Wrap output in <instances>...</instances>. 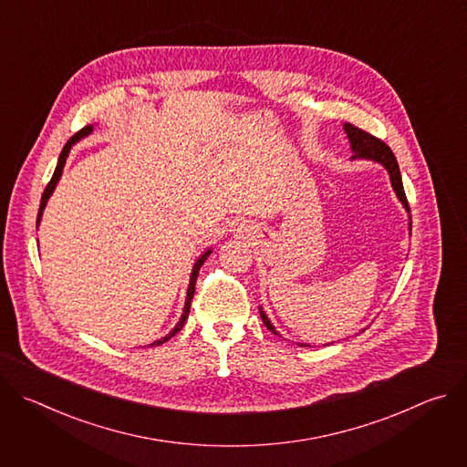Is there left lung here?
Returning a JSON list of instances; mask_svg holds the SVG:
<instances>
[{
  "label": "left lung",
  "mask_w": 467,
  "mask_h": 467,
  "mask_svg": "<svg viewBox=\"0 0 467 467\" xmlns=\"http://www.w3.org/2000/svg\"><path fill=\"white\" fill-rule=\"evenodd\" d=\"M344 130L346 135L349 139V144H351V151H353V157L351 161H371V162H377L380 164L388 175H389V182H391V188L397 195L399 202H401V205L405 207L407 213H410V207H409V202H407V195H405V188H403V179H401V171H399V164L395 161V155L391 153V150L379 139H375L373 135H369V132L351 125V123H344ZM412 231V220L409 216V233ZM258 312H260V317L264 321V325L268 327L274 335H277L279 338H283L279 335V330L274 327V323L270 321V317L265 316V312L262 310V306H258ZM332 344V342H330ZM301 348H310L308 344H297ZM328 346V344H325Z\"/></svg>",
  "instance_id": "8db88e82"
}]
</instances>
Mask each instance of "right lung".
I'll return each mask as SVG.
<instances>
[{
    "instance_id": "obj_1",
    "label": "right lung",
    "mask_w": 467,
    "mask_h": 467,
    "mask_svg": "<svg viewBox=\"0 0 467 467\" xmlns=\"http://www.w3.org/2000/svg\"><path fill=\"white\" fill-rule=\"evenodd\" d=\"M92 130H94V125H88V127H85V129H81L79 132H76V135L66 142V146L62 148V151H60V155H58V161H57V168H55V171H53V177H51V181L47 182V186H46V190H44V193H42V202H40V211H38V218H36V227H38V223H40V220H42V214H44V209H46V205H47V199L51 197V193L55 192V186L58 184V179L62 177V170H64V164H66V159H68V155H70V151H72V148L79 142V140H83V139H87L88 135H92ZM213 253V249L209 247L202 256H199L195 262H193V265H192V274H190V283H188V290H186V299H184V308H182V314H181V317H179V321H177V325L168 332L166 337H162L161 340H155L153 344H150L151 348H155V346H162L164 342H168L170 338H173L177 332L182 328V325H184V321H186V317H188V312H190V303H192V297H193V292H195V279H197V274H199V270H202V265H203V262L209 258V254Z\"/></svg>"
}]
</instances>
